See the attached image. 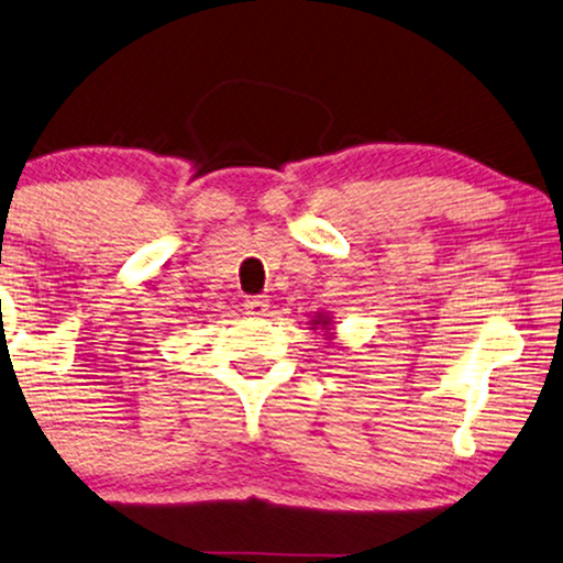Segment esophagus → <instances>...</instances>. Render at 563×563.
<instances>
[{"label":"esophagus","mask_w":563,"mask_h":563,"mask_svg":"<svg viewBox=\"0 0 563 563\" xmlns=\"http://www.w3.org/2000/svg\"><path fill=\"white\" fill-rule=\"evenodd\" d=\"M267 309H269L267 296H252L244 301V311L250 313V317H265Z\"/></svg>","instance_id":"34e87169"}]
</instances>
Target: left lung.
<instances>
[{"instance_id":"left-lung-1","label":"left lung","mask_w":563,"mask_h":563,"mask_svg":"<svg viewBox=\"0 0 563 563\" xmlns=\"http://www.w3.org/2000/svg\"><path fill=\"white\" fill-rule=\"evenodd\" d=\"M313 321H317V324H321V327L327 324V319H324V317H319V319H313Z\"/></svg>"}]
</instances>
